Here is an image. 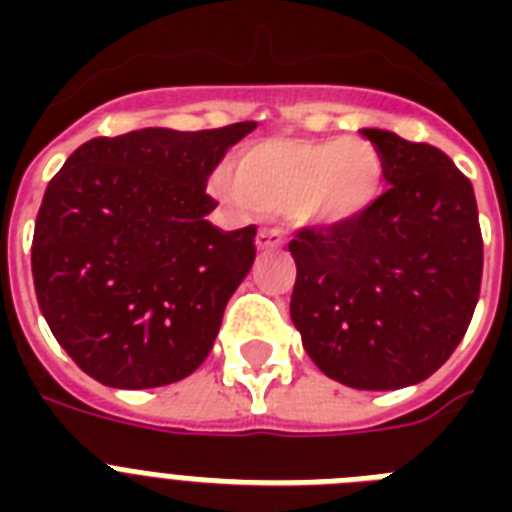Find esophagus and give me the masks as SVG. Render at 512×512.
<instances>
[{
	"mask_svg": "<svg viewBox=\"0 0 512 512\" xmlns=\"http://www.w3.org/2000/svg\"><path fill=\"white\" fill-rule=\"evenodd\" d=\"M281 244H284V233H281L279 228H260V231H257V249H276L281 247Z\"/></svg>",
	"mask_w": 512,
	"mask_h": 512,
	"instance_id": "esophagus-1",
	"label": "esophagus"
}]
</instances>
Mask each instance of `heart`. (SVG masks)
I'll list each match as a JSON object with an SVG mask.
<instances>
[{"label": "heart", "mask_w": 512, "mask_h": 512, "mask_svg": "<svg viewBox=\"0 0 512 512\" xmlns=\"http://www.w3.org/2000/svg\"><path fill=\"white\" fill-rule=\"evenodd\" d=\"M212 188L241 212L281 209L292 225L340 231L364 220L385 188V156L366 138H268L220 167Z\"/></svg>", "instance_id": "obj_1"}]
</instances>
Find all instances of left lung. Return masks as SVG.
Listing matches in <instances>:
<instances>
[{"instance_id":"1","label":"left lung","mask_w":512,"mask_h":512,"mask_svg":"<svg viewBox=\"0 0 512 512\" xmlns=\"http://www.w3.org/2000/svg\"><path fill=\"white\" fill-rule=\"evenodd\" d=\"M385 156L377 207L350 228L289 244V303L305 353L356 390L428 380L468 332L484 271L473 185L444 151L361 130Z\"/></svg>"}]
</instances>
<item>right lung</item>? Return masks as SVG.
I'll return each mask as SVG.
<instances>
[{
    "label": "right lung",
    "instance_id": "add662e5",
    "mask_svg": "<svg viewBox=\"0 0 512 512\" xmlns=\"http://www.w3.org/2000/svg\"><path fill=\"white\" fill-rule=\"evenodd\" d=\"M132 130L92 138L52 177L31 273L60 348L108 388H162L196 372L255 263V225L220 231L207 177L255 130Z\"/></svg>",
    "mask_w": 512,
    "mask_h": 512
}]
</instances>
